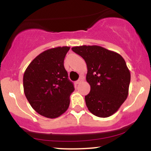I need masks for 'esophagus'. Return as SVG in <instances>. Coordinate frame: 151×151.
Instances as JSON below:
<instances>
[{"mask_svg":"<svg viewBox=\"0 0 151 151\" xmlns=\"http://www.w3.org/2000/svg\"><path fill=\"white\" fill-rule=\"evenodd\" d=\"M82 81H83V78H82V77H80L79 79H78V80H77V81H76L75 83H76V84H80V83H81Z\"/></svg>","mask_w":151,"mask_h":151,"instance_id":"esophagus-1","label":"esophagus"}]
</instances>
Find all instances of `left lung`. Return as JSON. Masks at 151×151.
<instances>
[{"label": "left lung", "mask_w": 151, "mask_h": 151, "mask_svg": "<svg viewBox=\"0 0 151 151\" xmlns=\"http://www.w3.org/2000/svg\"><path fill=\"white\" fill-rule=\"evenodd\" d=\"M72 51L85 60L86 81L91 86L85 96L91 114L106 118L119 110L127 99L131 74L119 54L97 45L73 47Z\"/></svg>", "instance_id": "obj_1"}]
</instances>
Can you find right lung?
<instances>
[{
	"label": "right lung",
	"mask_w": 151,
	"mask_h": 151,
	"mask_svg": "<svg viewBox=\"0 0 151 151\" xmlns=\"http://www.w3.org/2000/svg\"><path fill=\"white\" fill-rule=\"evenodd\" d=\"M70 49L64 46L45 50L30 62L24 73V93L27 101L36 112L49 119L65 113L74 91L64 67Z\"/></svg>",
	"instance_id": "right-lung-1"
}]
</instances>
